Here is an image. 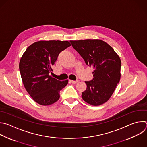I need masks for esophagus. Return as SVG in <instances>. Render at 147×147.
<instances>
[{"label":"esophagus","instance_id":"1","mask_svg":"<svg viewBox=\"0 0 147 147\" xmlns=\"http://www.w3.org/2000/svg\"><path fill=\"white\" fill-rule=\"evenodd\" d=\"M78 80H76V81H73V80H69V82L70 83H73V84H76L77 82H78Z\"/></svg>","mask_w":147,"mask_h":147}]
</instances>
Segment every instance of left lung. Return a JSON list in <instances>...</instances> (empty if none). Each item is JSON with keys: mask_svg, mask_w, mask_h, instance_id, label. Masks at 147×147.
<instances>
[{"mask_svg": "<svg viewBox=\"0 0 147 147\" xmlns=\"http://www.w3.org/2000/svg\"><path fill=\"white\" fill-rule=\"evenodd\" d=\"M85 63L94 69L93 78L85 81L87 87L82 98L92 106L106 102L113 94L121 77V61L114 49L100 40L70 41Z\"/></svg>", "mask_w": 147, "mask_h": 147, "instance_id": "obj_1", "label": "left lung"}]
</instances>
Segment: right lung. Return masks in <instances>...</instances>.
Returning a JSON list of instances; mask_svg holds the SVG:
<instances>
[{
  "instance_id": "right-lung-1",
  "label": "right lung",
  "mask_w": 147,
  "mask_h": 147,
  "mask_svg": "<svg viewBox=\"0 0 147 147\" xmlns=\"http://www.w3.org/2000/svg\"><path fill=\"white\" fill-rule=\"evenodd\" d=\"M71 45L67 41H40L29 46L19 65L24 86L38 104L48 106L60 97L68 80L59 81L50 76L59 54Z\"/></svg>"
}]
</instances>
